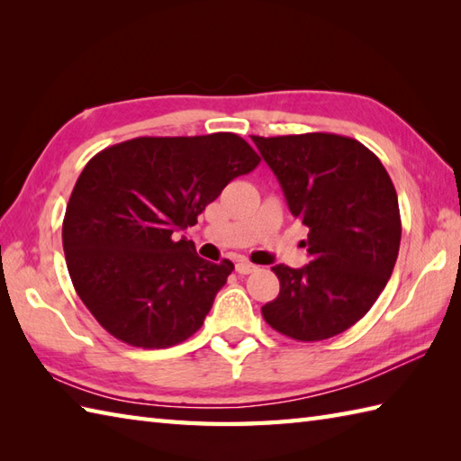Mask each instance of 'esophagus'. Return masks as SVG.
Segmentation results:
<instances>
[{
    "mask_svg": "<svg viewBox=\"0 0 461 461\" xmlns=\"http://www.w3.org/2000/svg\"><path fill=\"white\" fill-rule=\"evenodd\" d=\"M256 269L258 267L253 266V263H249V261H238L236 263V271L240 273V276H249V273H253Z\"/></svg>",
    "mask_w": 461,
    "mask_h": 461,
    "instance_id": "1",
    "label": "esophagus"
}]
</instances>
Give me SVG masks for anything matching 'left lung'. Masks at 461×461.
Listing matches in <instances>:
<instances>
[{
    "instance_id": "1",
    "label": "left lung",
    "mask_w": 461,
    "mask_h": 461,
    "mask_svg": "<svg viewBox=\"0 0 461 461\" xmlns=\"http://www.w3.org/2000/svg\"><path fill=\"white\" fill-rule=\"evenodd\" d=\"M291 213L309 228V266L271 267L279 295L261 307L277 332L303 342L345 332L366 315L398 258V195L365 144L330 132L253 136Z\"/></svg>"
}]
</instances>
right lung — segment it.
<instances>
[{
	"label": "right lung",
	"mask_w": 461,
	"mask_h": 461,
	"mask_svg": "<svg viewBox=\"0 0 461 461\" xmlns=\"http://www.w3.org/2000/svg\"><path fill=\"white\" fill-rule=\"evenodd\" d=\"M231 132L140 136L86 162L67 203L63 249L77 295L114 339L168 348L203 325L233 263H212L178 231L259 164Z\"/></svg>",
	"instance_id": "add662e5"
}]
</instances>
